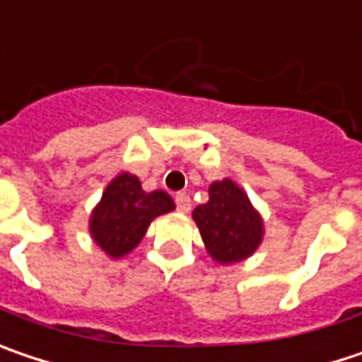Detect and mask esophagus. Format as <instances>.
<instances>
[{"instance_id": "1", "label": "esophagus", "mask_w": 362, "mask_h": 362, "mask_svg": "<svg viewBox=\"0 0 362 362\" xmlns=\"http://www.w3.org/2000/svg\"><path fill=\"white\" fill-rule=\"evenodd\" d=\"M176 209H178L180 213H188V211L192 209V201H190V197H188L186 192L176 194Z\"/></svg>"}]
</instances>
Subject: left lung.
Listing matches in <instances>:
<instances>
[{
    "mask_svg": "<svg viewBox=\"0 0 362 362\" xmlns=\"http://www.w3.org/2000/svg\"><path fill=\"white\" fill-rule=\"evenodd\" d=\"M202 242L219 264H233L250 258L264 235L260 213L233 180L213 182L209 201L192 211Z\"/></svg>",
    "mask_w": 362,
    "mask_h": 362,
    "instance_id": "obj_1",
    "label": "left lung"
}]
</instances>
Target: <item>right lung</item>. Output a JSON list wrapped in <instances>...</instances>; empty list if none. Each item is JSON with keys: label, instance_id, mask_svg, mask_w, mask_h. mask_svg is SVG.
<instances>
[{"label": "right lung", "instance_id": "right-lung-1", "mask_svg": "<svg viewBox=\"0 0 362 362\" xmlns=\"http://www.w3.org/2000/svg\"><path fill=\"white\" fill-rule=\"evenodd\" d=\"M176 204L163 190L145 192L133 174H118L90 217V233L110 258L127 256L143 240L149 223Z\"/></svg>", "mask_w": 362, "mask_h": 362}]
</instances>
